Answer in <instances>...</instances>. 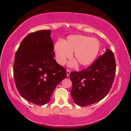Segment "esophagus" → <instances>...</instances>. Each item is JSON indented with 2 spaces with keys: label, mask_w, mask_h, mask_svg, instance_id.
Listing matches in <instances>:
<instances>
[{
  "label": "esophagus",
  "mask_w": 131,
  "mask_h": 131,
  "mask_svg": "<svg viewBox=\"0 0 131 131\" xmlns=\"http://www.w3.org/2000/svg\"><path fill=\"white\" fill-rule=\"evenodd\" d=\"M70 73V70H68V69L66 70V74H67V76H69Z\"/></svg>",
  "instance_id": "34e87169"
}]
</instances>
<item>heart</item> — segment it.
I'll return each mask as SVG.
<instances>
[{
	"instance_id": "b5f03b06",
	"label": "heart",
	"mask_w": 131,
	"mask_h": 131,
	"mask_svg": "<svg viewBox=\"0 0 131 131\" xmlns=\"http://www.w3.org/2000/svg\"><path fill=\"white\" fill-rule=\"evenodd\" d=\"M56 59L60 65H63L74 52V58L80 66L90 65L96 58L100 50V43L95 38L84 35H71L63 41H57L54 44ZM73 61L70 66L76 65Z\"/></svg>"
}]
</instances>
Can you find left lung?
Returning <instances> with one entry per match:
<instances>
[{
	"label": "left lung",
	"instance_id": "8db88e82",
	"mask_svg": "<svg viewBox=\"0 0 131 131\" xmlns=\"http://www.w3.org/2000/svg\"><path fill=\"white\" fill-rule=\"evenodd\" d=\"M114 54L108 48L87 69L72 72L70 94L74 103L86 106L100 101L109 92L116 74Z\"/></svg>",
	"mask_w": 131,
	"mask_h": 131
}]
</instances>
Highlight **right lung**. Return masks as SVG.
Listing matches in <instances>:
<instances>
[{"label": "right lung", "mask_w": 131, "mask_h": 131, "mask_svg": "<svg viewBox=\"0 0 131 131\" xmlns=\"http://www.w3.org/2000/svg\"><path fill=\"white\" fill-rule=\"evenodd\" d=\"M54 49L51 30H39L28 35L15 54L13 72L17 90L37 105L47 103L66 77V69L54 59Z\"/></svg>", "instance_id": "obj_1"}]
</instances>
